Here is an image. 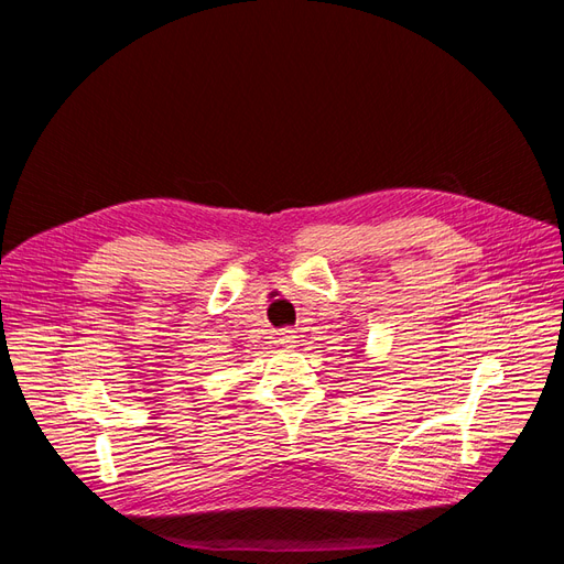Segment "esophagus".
Returning <instances> with one entry per match:
<instances>
[{
    "label": "esophagus",
    "mask_w": 564,
    "mask_h": 564,
    "mask_svg": "<svg viewBox=\"0 0 564 564\" xmlns=\"http://www.w3.org/2000/svg\"><path fill=\"white\" fill-rule=\"evenodd\" d=\"M278 344H280V346H284V348L294 346V344H296V336H294V332H292V329H284V332H280V336H278Z\"/></svg>",
    "instance_id": "34e87169"
}]
</instances>
